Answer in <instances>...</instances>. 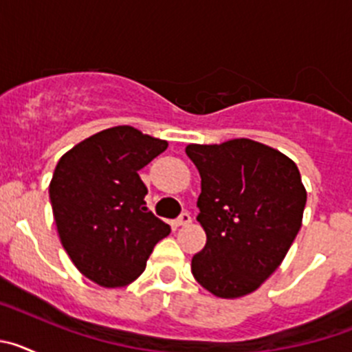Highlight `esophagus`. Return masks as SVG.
<instances>
[{
  "mask_svg": "<svg viewBox=\"0 0 352 352\" xmlns=\"http://www.w3.org/2000/svg\"><path fill=\"white\" fill-rule=\"evenodd\" d=\"M192 222V217H190V213H182L178 217V219H176V226H188V223Z\"/></svg>",
  "mask_w": 352,
  "mask_h": 352,
  "instance_id": "obj_1",
  "label": "esophagus"
}]
</instances>
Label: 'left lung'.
<instances>
[{
    "label": "left lung",
    "mask_w": 352,
    "mask_h": 352,
    "mask_svg": "<svg viewBox=\"0 0 352 352\" xmlns=\"http://www.w3.org/2000/svg\"><path fill=\"white\" fill-rule=\"evenodd\" d=\"M185 151L201 174L197 220L206 231L192 275L214 296H245L280 266L300 231L307 204L300 170L250 139Z\"/></svg>",
    "instance_id": "8db88e82"
}]
</instances>
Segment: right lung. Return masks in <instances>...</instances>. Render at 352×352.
Wrapping results in <instances>:
<instances>
[{
	"label": "right lung",
	"mask_w": 352,
	"mask_h": 352,
	"mask_svg": "<svg viewBox=\"0 0 352 352\" xmlns=\"http://www.w3.org/2000/svg\"><path fill=\"white\" fill-rule=\"evenodd\" d=\"M167 141L129 125L102 130L60 158L49 185L61 245L76 268L102 287H123L144 272L170 232L146 208L139 170Z\"/></svg>",
	"instance_id": "1"
}]
</instances>
